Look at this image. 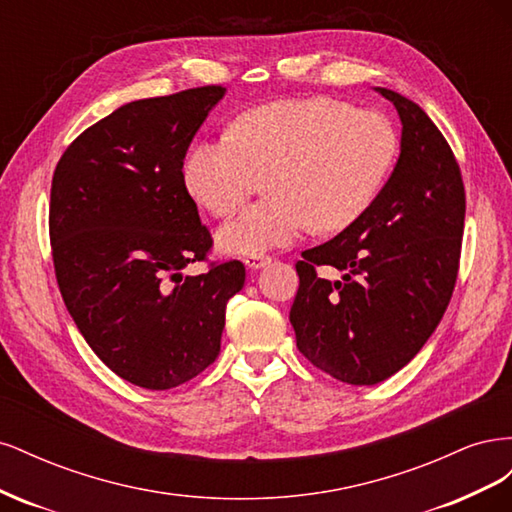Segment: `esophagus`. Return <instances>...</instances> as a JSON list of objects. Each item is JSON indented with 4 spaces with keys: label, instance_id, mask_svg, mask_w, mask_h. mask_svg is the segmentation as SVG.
<instances>
[{
    "label": "esophagus",
    "instance_id": "1",
    "mask_svg": "<svg viewBox=\"0 0 512 512\" xmlns=\"http://www.w3.org/2000/svg\"><path fill=\"white\" fill-rule=\"evenodd\" d=\"M269 262H271V256H265V254H256V256H245V258H243V265H245L247 269H252V271L267 267Z\"/></svg>",
    "mask_w": 512,
    "mask_h": 512
}]
</instances>
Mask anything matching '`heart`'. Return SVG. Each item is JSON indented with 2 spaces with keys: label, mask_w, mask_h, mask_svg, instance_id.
Instances as JSON below:
<instances>
[{
  "label": "heart",
  "mask_w": 512,
  "mask_h": 512,
  "mask_svg": "<svg viewBox=\"0 0 512 512\" xmlns=\"http://www.w3.org/2000/svg\"><path fill=\"white\" fill-rule=\"evenodd\" d=\"M397 132L378 111L327 96L277 100L239 115L228 136L196 143L183 162L185 188L226 218L260 179L265 203L224 224L215 243L228 256H256L299 241L312 224L335 232L374 203L397 156Z\"/></svg>",
  "instance_id": "b5f03b06"
}]
</instances>
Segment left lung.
<instances>
[{
	"instance_id": "left-lung-1",
	"label": "left lung",
	"mask_w": 512,
	"mask_h": 512,
	"mask_svg": "<svg viewBox=\"0 0 512 512\" xmlns=\"http://www.w3.org/2000/svg\"><path fill=\"white\" fill-rule=\"evenodd\" d=\"M397 108L399 160L359 220L297 262L290 307L297 348L346 384L391 378L425 346L457 280L466 192L446 138L421 106L376 87ZM333 266L339 281L318 278Z\"/></svg>"
}]
</instances>
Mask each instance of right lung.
I'll list each match as a JSON object with an SVG mask.
<instances>
[{
    "mask_svg": "<svg viewBox=\"0 0 512 512\" xmlns=\"http://www.w3.org/2000/svg\"><path fill=\"white\" fill-rule=\"evenodd\" d=\"M226 87L119 106L61 156L51 185V247L61 297L98 359L123 380L166 391L220 354L239 260L185 275L211 235L183 181L192 138Z\"/></svg>",
    "mask_w": 512,
    "mask_h": 512,
    "instance_id": "right-lung-1",
    "label": "right lung"
}]
</instances>
